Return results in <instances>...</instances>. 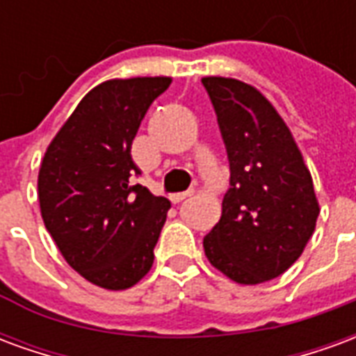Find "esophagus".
<instances>
[{
	"label": "esophagus",
	"mask_w": 356,
	"mask_h": 356,
	"mask_svg": "<svg viewBox=\"0 0 356 356\" xmlns=\"http://www.w3.org/2000/svg\"><path fill=\"white\" fill-rule=\"evenodd\" d=\"M193 194V191H185V193H177V194H171L170 198L173 204H179V202H183L186 198V196H191Z\"/></svg>",
	"instance_id": "esophagus-1"
}]
</instances>
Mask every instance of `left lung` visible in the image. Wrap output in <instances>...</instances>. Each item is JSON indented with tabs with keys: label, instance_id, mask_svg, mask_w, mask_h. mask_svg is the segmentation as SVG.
<instances>
[{
	"label": "left lung",
	"instance_id": "obj_1",
	"mask_svg": "<svg viewBox=\"0 0 356 356\" xmlns=\"http://www.w3.org/2000/svg\"><path fill=\"white\" fill-rule=\"evenodd\" d=\"M231 163L219 223L206 234L209 263L238 284H261L298 261L318 202L303 156L275 106L244 81L202 78Z\"/></svg>",
	"mask_w": 356,
	"mask_h": 356
}]
</instances>
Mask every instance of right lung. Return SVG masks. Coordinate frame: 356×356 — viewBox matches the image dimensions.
Masks as SVG:
<instances>
[{
  "label": "right lung",
  "instance_id": "obj_1",
  "mask_svg": "<svg viewBox=\"0 0 356 356\" xmlns=\"http://www.w3.org/2000/svg\"><path fill=\"white\" fill-rule=\"evenodd\" d=\"M171 78L108 80L91 89L43 156L38 198L66 263L104 290L131 288L154 261L171 204L143 185L131 145Z\"/></svg>",
  "mask_w": 356,
  "mask_h": 356
}]
</instances>
